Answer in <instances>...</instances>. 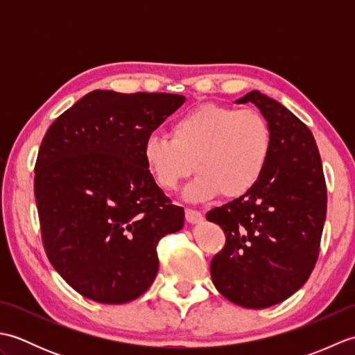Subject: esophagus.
<instances>
[{
	"mask_svg": "<svg viewBox=\"0 0 355 355\" xmlns=\"http://www.w3.org/2000/svg\"><path fill=\"white\" fill-rule=\"evenodd\" d=\"M205 220V216H202L201 212L198 210H193V209H186V221L189 224H198Z\"/></svg>",
	"mask_w": 355,
	"mask_h": 355,
	"instance_id": "34e87169",
	"label": "esophagus"
}]
</instances>
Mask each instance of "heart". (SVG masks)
I'll use <instances>...</instances> for the list:
<instances>
[{
    "label": "heart",
    "instance_id": "obj_1",
    "mask_svg": "<svg viewBox=\"0 0 355 355\" xmlns=\"http://www.w3.org/2000/svg\"><path fill=\"white\" fill-rule=\"evenodd\" d=\"M271 153V131L254 110L207 103L177 119L171 139L150 135L143 158L155 183L175 191L197 169L186 187L189 201L238 198L258 184Z\"/></svg>",
    "mask_w": 355,
    "mask_h": 355
}]
</instances>
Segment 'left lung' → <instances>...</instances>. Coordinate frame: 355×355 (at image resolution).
Wrapping results in <instances>:
<instances>
[{"label":"left lung","mask_w":355,"mask_h":355,"mask_svg":"<svg viewBox=\"0 0 355 355\" xmlns=\"http://www.w3.org/2000/svg\"><path fill=\"white\" fill-rule=\"evenodd\" d=\"M252 102L267 120L271 153L250 192L207 214L225 233L210 263L214 285L244 308H268L288 299L315 266L327 216V184L318 145L306 125L259 92Z\"/></svg>","instance_id":"obj_1"}]
</instances>
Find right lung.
Here are the masks:
<instances>
[{
    "mask_svg": "<svg viewBox=\"0 0 355 355\" xmlns=\"http://www.w3.org/2000/svg\"><path fill=\"white\" fill-rule=\"evenodd\" d=\"M186 97L94 89L41 143L35 197L51 266L82 296L126 304L154 282L157 244L184 210L157 186L143 146Z\"/></svg>",
    "mask_w": 355,
    "mask_h": 355,
    "instance_id": "right-lung-1",
    "label": "right lung"
}]
</instances>
